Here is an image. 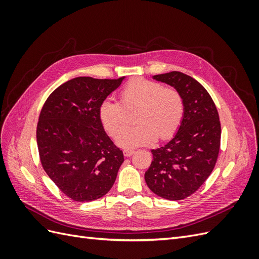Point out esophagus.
<instances>
[{
  "instance_id": "1",
  "label": "esophagus",
  "mask_w": 259,
  "mask_h": 259,
  "mask_svg": "<svg viewBox=\"0 0 259 259\" xmlns=\"http://www.w3.org/2000/svg\"><path fill=\"white\" fill-rule=\"evenodd\" d=\"M134 150H132V149H124V150H123V154H124V156H127V158H128V156H131V155H133V154H134Z\"/></svg>"
}]
</instances>
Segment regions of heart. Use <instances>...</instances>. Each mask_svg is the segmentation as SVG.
I'll return each instance as SVG.
<instances>
[{
    "mask_svg": "<svg viewBox=\"0 0 259 259\" xmlns=\"http://www.w3.org/2000/svg\"><path fill=\"white\" fill-rule=\"evenodd\" d=\"M122 104L112 97L105 98L99 106V119L105 130L115 137L116 144L134 148L154 143L158 137H173L182 124L185 105L174 89L146 79H133L121 91ZM139 107L136 127L123 129L128 122L125 108ZM123 130H122L121 128Z\"/></svg>",
    "mask_w": 259,
    "mask_h": 259,
    "instance_id": "b5f03b06",
    "label": "heart"
}]
</instances>
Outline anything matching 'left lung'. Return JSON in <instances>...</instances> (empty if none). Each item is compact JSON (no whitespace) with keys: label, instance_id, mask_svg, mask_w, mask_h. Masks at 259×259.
Returning a JSON list of instances; mask_svg holds the SVG:
<instances>
[{"label":"left lung","instance_id":"8db88e82","mask_svg":"<svg viewBox=\"0 0 259 259\" xmlns=\"http://www.w3.org/2000/svg\"><path fill=\"white\" fill-rule=\"evenodd\" d=\"M183 97L185 113L174 137L158 149L145 173L153 193L170 201L197 191L214 169L221 147V122L213 99L193 77L178 71L152 76Z\"/></svg>","mask_w":259,"mask_h":259}]
</instances>
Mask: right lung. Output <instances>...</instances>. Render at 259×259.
Segmentation results:
<instances>
[{
    "label": "right lung",
    "instance_id": "1",
    "mask_svg": "<svg viewBox=\"0 0 259 259\" xmlns=\"http://www.w3.org/2000/svg\"><path fill=\"white\" fill-rule=\"evenodd\" d=\"M125 76H79L55 90L42 108L36 143L42 166L60 191L91 202L111 189L124 161L100 122L98 109Z\"/></svg>",
    "mask_w": 259,
    "mask_h": 259
}]
</instances>
